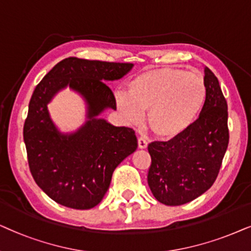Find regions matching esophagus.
<instances>
[{
    "instance_id": "34e87169",
    "label": "esophagus",
    "mask_w": 251,
    "mask_h": 251,
    "mask_svg": "<svg viewBox=\"0 0 251 251\" xmlns=\"http://www.w3.org/2000/svg\"><path fill=\"white\" fill-rule=\"evenodd\" d=\"M138 145H139L140 149H146L147 146H148V142H147L143 138H139L138 139Z\"/></svg>"
}]
</instances>
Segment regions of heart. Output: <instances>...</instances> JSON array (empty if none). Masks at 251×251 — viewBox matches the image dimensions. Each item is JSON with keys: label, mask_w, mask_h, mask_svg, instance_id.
Wrapping results in <instances>:
<instances>
[{"label": "heart", "mask_w": 251, "mask_h": 251, "mask_svg": "<svg viewBox=\"0 0 251 251\" xmlns=\"http://www.w3.org/2000/svg\"><path fill=\"white\" fill-rule=\"evenodd\" d=\"M117 108L131 124H147L159 139L171 140L182 134L195 122L206 99L203 76L179 68L152 69L141 72L128 83V93L118 89Z\"/></svg>", "instance_id": "heart-1"}]
</instances>
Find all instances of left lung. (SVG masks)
<instances>
[{"label":"left lung","instance_id":"8db88e82","mask_svg":"<svg viewBox=\"0 0 251 251\" xmlns=\"http://www.w3.org/2000/svg\"><path fill=\"white\" fill-rule=\"evenodd\" d=\"M206 99L199 118L182 134L149 143L148 185L166 205L188 203L213 185L228 146L227 102L217 76L204 68Z\"/></svg>","mask_w":251,"mask_h":251}]
</instances>
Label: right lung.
Returning a JSON list of instances; mask_svg holds the SVG:
<instances>
[{
  "label": "right lung",
  "instance_id": "1",
  "mask_svg": "<svg viewBox=\"0 0 251 251\" xmlns=\"http://www.w3.org/2000/svg\"><path fill=\"white\" fill-rule=\"evenodd\" d=\"M132 68L131 63L69 57L35 87L24 125L28 165L36 185L58 204L94 208L109 189L115 169L138 148L132 128L116 127L99 118L106 109L116 110V99L105 82L123 78ZM66 86L87 105V120L72 133L59 131L46 106Z\"/></svg>",
  "mask_w": 251,
  "mask_h": 251
}]
</instances>
